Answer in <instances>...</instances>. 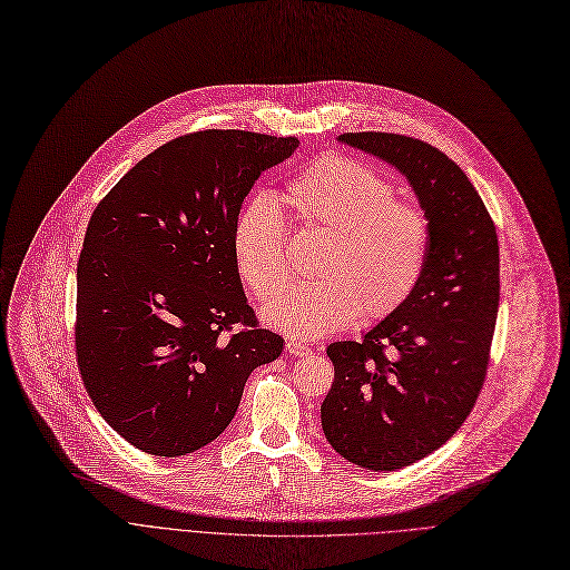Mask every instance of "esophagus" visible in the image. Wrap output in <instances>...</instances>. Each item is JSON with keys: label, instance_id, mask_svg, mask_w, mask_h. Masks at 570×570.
<instances>
[{"label": "esophagus", "instance_id": "esophagus-1", "mask_svg": "<svg viewBox=\"0 0 570 570\" xmlns=\"http://www.w3.org/2000/svg\"><path fill=\"white\" fill-rule=\"evenodd\" d=\"M285 347H287V352H289L292 357H304V355H308V352H311L308 345H304V343H299V341H294V338H289Z\"/></svg>", "mask_w": 570, "mask_h": 570}]
</instances>
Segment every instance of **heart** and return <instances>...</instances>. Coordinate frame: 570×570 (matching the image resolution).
Instances as JSON below:
<instances>
[{
	"label": "heart",
	"mask_w": 570,
	"mask_h": 570,
	"mask_svg": "<svg viewBox=\"0 0 570 570\" xmlns=\"http://www.w3.org/2000/svg\"><path fill=\"white\" fill-rule=\"evenodd\" d=\"M285 199L296 220L327 232L317 248V278L285 287L287 227L274 197L240 206L232 229L236 271L271 327L317 338L362 315L381 320L401 308L420 285L431 246V225L420 204L396 197L392 178L357 159L324 155L294 176Z\"/></svg>",
	"instance_id": "1"
}]
</instances>
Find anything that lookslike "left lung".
Returning a JSON list of instances; mask_svg holds the SVG:
<instances>
[{"label":"left lung","mask_w":570,"mask_h":570,"mask_svg":"<svg viewBox=\"0 0 570 570\" xmlns=\"http://www.w3.org/2000/svg\"><path fill=\"white\" fill-rule=\"evenodd\" d=\"M338 141L396 167L431 225L411 299L362 341L327 345L334 385L320 405L324 436L352 464L394 471L452 439L480 396L499 313V238L475 187L439 148L387 131Z\"/></svg>","instance_id":"1"}]
</instances>
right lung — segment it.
<instances>
[{
    "mask_svg": "<svg viewBox=\"0 0 570 570\" xmlns=\"http://www.w3.org/2000/svg\"><path fill=\"white\" fill-rule=\"evenodd\" d=\"M299 141L243 129L185 134L131 167L95 208L76 268V360L99 415L155 456L232 422L248 375L281 357L232 253L262 171Z\"/></svg>",
    "mask_w": 570,
    "mask_h": 570,
    "instance_id": "obj_1",
    "label": "right lung"
}]
</instances>
